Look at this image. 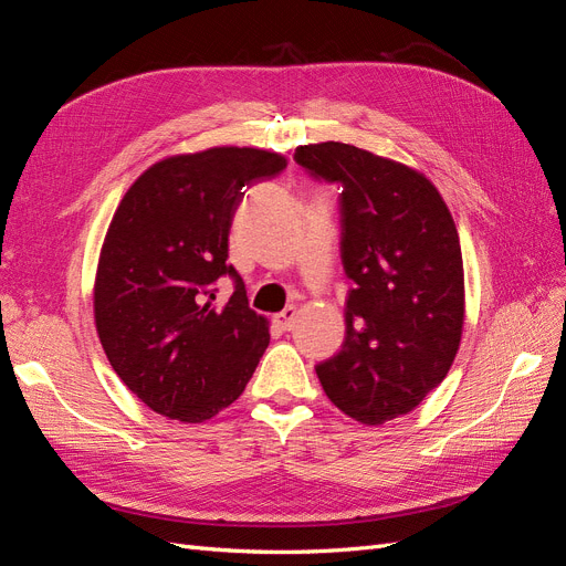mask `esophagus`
<instances>
[{
	"instance_id": "esophagus-1",
	"label": "esophagus",
	"mask_w": 566,
	"mask_h": 566,
	"mask_svg": "<svg viewBox=\"0 0 566 566\" xmlns=\"http://www.w3.org/2000/svg\"><path fill=\"white\" fill-rule=\"evenodd\" d=\"M295 318H297V306H285L283 312H279V314H273V323L279 325L281 331H290L295 325Z\"/></svg>"
}]
</instances>
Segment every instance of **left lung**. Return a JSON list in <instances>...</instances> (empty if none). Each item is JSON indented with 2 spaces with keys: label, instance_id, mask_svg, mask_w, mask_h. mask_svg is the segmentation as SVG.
<instances>
[{
  "label": "left lung",
  "instance_id": "left-lung-1",
  "mask_svg": "<svg viewBox=\"0 0 566 566\" xmlns=\"http://www.w3.org/2000/svg\"><path fill=\"white\" fill-rule=\"evenodd\" d=\"M316 181L339 188V256L354 281L342 349L316 366L328 399L358 422L413 410L453 364L465 283L458 231L416 169L339 142L295 150Z\"/></svg>",
  "mask_w": 566,
  "mask_h": 566
}]
</instances>
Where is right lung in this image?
<instances>
[{"mask_svg": "<svg viewBox=\"0 0 566 566\" xmlns=\"http://www.w3.org/2000/svg\"><path fill=\"white\" fill-rule=\"evenodd\" d=\"M285 165L279 153L235 146L175 156L117 205L96 271V331L117 378L165 418H214L269 347V323L227 262L229 231L248 188ZM221 277L234 283L224 305Z\"/></svg>", "mask_w": 566, "mask_h": 566, "instance_id": "add662e5", "label": "right lung"}]
</instances>
